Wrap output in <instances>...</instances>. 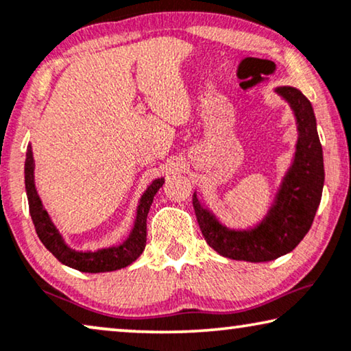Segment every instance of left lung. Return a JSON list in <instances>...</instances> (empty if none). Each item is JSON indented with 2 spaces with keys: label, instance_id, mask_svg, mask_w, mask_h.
Returning a JSON list of instances; mask_svg holds the SVG:
<instances>
[{
  "label": "left lung",
  "instance_id": "obj_1",
  "mask_svg": "<svg viewBox=\"0 0 351 351\" xmlns=\"http://www.w3.org/2000/svg\"><path fill=\"white\" fill-rule=\"evenodd\" d=\"M276 93L287 101L296 117L298 142L293 163L267 215L248 230H231L221 225L215 213L202 206L193 193V207L202 236L213 250L230 260L264 263L287 255L311 230L322 201L323 149L311 101L294 87H278Z\"/></svg>",
  "mask_w": 351,
  "mask_h": 351
}]
</instances>
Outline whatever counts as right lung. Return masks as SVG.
I'll use <instances>...</instances> for the list:
<instances>
[{"instance_id":"1","label":"right lung","mask_w":351,"mask_h":351,"mask_svg":"<svg viewBox=\"0 0 351 351\" xmlns=\"http://www.w3.org/2000/svg\"><path fill=\"white\" fill-rule=\"evenodd\" d=\"M165 184L163 177L155 179L147 186L144 195L141 196L138 210H136L134 226L131 230L130 236L126 237L119 245H112L108 248H99L95 252H80L71 248L64 242L63 236L60 234L57 226L50 220V215L44 209L43 201L38 195L36 185H34V158L32 145L27 149V160H25V188H27V197L29 206V215L36 228L38 237L44 243L45 248L57 258V260L73 269H77L80 272H110L117 269L130 266L131 263L138 260L141 253L145 248L147 241V213L150 210L152 202L156 191Z\"/></svg>"}]
</instances>
